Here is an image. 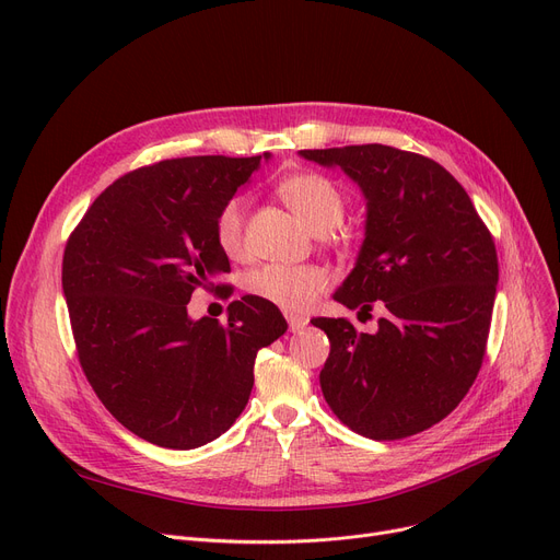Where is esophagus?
I'll list each match as a JSON object with an SVG mask.
<instances>
[{
  "instance_id": "34e87169",
  "label": "esophagus",
  "mask_w": 560,
  "mask_h": 560,
  "mask_svg": "<svg viewBox=\"0 0 560 560\" xmlns=\"http://www.w3.org/2000/svg\"><path fill=\"white\" fill-rule=\"evenodd\" d=\"M288 317V325L292 331H302L308 325V317L306 315H298V313H285Z\"/></svg>"
}]
</instances>
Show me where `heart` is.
<instances>
[{
	"instance_id": "b5f03b06",
	"label": "heart",
	"mask_w": 560,
	"mask_h": 560,
	"mask_svg": "<svg viewBox=\"0 0 560 560\" xmlns=\"http://www.w3.org/2000/svg\"><path fill=\"white\" fill-rule=\"evenodd\" d=\"M281 199L290 206L313 233L334 229L345 213V199L336 184L322 174H295L279 184ZM243 215L241 197L229 199L215 220L218 243L229 256L243 254ZM327 272L317 265H262L249 275L247 288L254 298L275 304L285 313L306 311L327 288Z\"/></svg>"
}]
</instances>
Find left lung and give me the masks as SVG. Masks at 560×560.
<instances>
[{
    "mask_svg": "<svg viewBox=\"0 0 560 560\" xmlns=\"http://www.w3.org/2000/svg\"><path fill=\"white\" fill-rule=\"evenodd\" d=\"M300 156L340 167L365 199V238L334 300L386 308L374 334L345 317L313 319L331 342L322 395L365 438L420 433L447 418L479 374L499 279L492 235L463 186L427 156L376 142Z\"/></svg>",
    "mask_w": 560,
    "mask_h": 560,
    "instance_id": "left-lung-1",
    "label": "left lung"
}]
</instances>
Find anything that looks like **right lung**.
I'll return each mask as SVG.
<instances>
[{
	"mask_svg": "<svg viewBox=\"0 0 560 560\" xmlns=\"http://www.w3.org/2000/svg\"><path fill=\"white\" fill-rule=\"evenodd\" d=\"M260 161L270 154L133 170L93 201L66 245L81 368L110 416L152 445L195 450L220 438L249 401L258 349L288 329L254 295L229 304L226 325L188 315L192 292L229 272L215 220Z\"/></svg>",
	"mask_w": 560,
	"mask_h": 560,
	"instance_id": "1",
	"label": "right lung"
}]
</instances>
